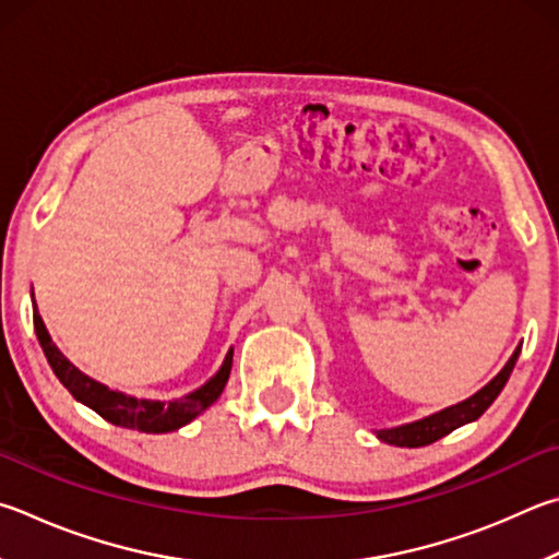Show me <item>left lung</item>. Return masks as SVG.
Masks as SVG:
<instances>
[{
	"label": "left lung",
	"instance_id": "left-lung-1",
	"mask_svg": "<svg viewBox=\"0 0 559 559\" xmlns=\"http://www.w3.org/2000/svg\"><path fill=\"white\" fill-rule=\"evenodd\" d=\"M519 354H521V347H515L511 359L506 361V367L496 373V377L486 383L481 391H476L466 401L450 405V408H444L440 413H432L423 420L399 425V428H389V430H377V438L385 444H395V448H425V444H432L435 440L444 438V435H450L452 430L462 428V425L476 420L496 401V395L503 391V385L509 381L515 361H519Z\"/></svg>",
	"mask_w": 559,
	"mask_h": 559
}]
</instances>
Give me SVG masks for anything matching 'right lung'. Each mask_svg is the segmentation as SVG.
<instances>
[{
	"mask_svg": "<svg viewBox=\"0 0 559 559\" xmlns=\"http://www.w3.org/2000/svg\"><path fill=\"white\" fill-rule=\"evenodd\" d=\"M36 308V306H34ZM34 330L40 349H44L50 369L58 377V381L66 385V389L73 393V399L80 401L87 408H93L97 415L111 425H119V428L139 430V432H170L178 430L190 420H195L202 411H207L212 403H215L222 391H225V383L231 371V349L227 352L225 361H222L219 371L212 377L207 383H202L188 395L176 401H146V399H134V395L119 393L107 389L105 383L90 379L87 373L80 371L75 364H70L63 352H60L50 334L46 330L44 320H40L38 310H34Z\"/></svg>",
	"mask_w": 559,
	"mask_h": 559,
	"instance_id": "add662e5",
	"label": "right lung"
}]
</instances>
